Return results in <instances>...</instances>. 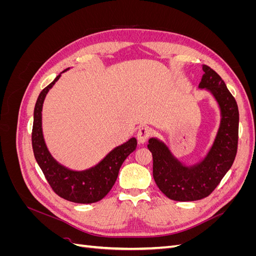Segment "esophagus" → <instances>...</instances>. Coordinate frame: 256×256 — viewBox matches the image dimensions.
<instances>
[{"instance_id": "esophagus-1", "label": "esophagus", "mask_w": 256, "mask_h": 256, "mask_svg": "<svg viewBox=\"0 0 256 256\" xmlns=\"http://www.w3.org/2000/svg\"><path fill=\"white\" fill-rule=\"evenodd\" d=\"M150 136V130L147 127H141L140 129H138V134H136V138H138V143L144 144L147 140H148Z\"/></svg>"}]
</instances>
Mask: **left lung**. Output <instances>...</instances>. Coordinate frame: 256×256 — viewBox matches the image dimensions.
I'll return each instance as SVG.
<instances>
[{"mask_svg": "<svg viewBox=\"0 0 256 256\" xmlns=\"http://www.w3.org/2000/svg\"><path fill=\"white\" fill-rule=\"evenodd\" d=\"M200 90L212 96L220 110V122L214 141L198 162H184L160 138L152 136L147 147L152 154V175L168 198L192 202L208 196L234 164L238 144L239 111L235 98L214 70L202 65Z\"/></svg>", "mask_w": 256, "mask_h": 256, "instance_id": "obj_1", "label": "left lung"}]
</instances>
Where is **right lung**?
<instances>
[{
  "label": "right lung",
  "mask_w": 256,
  "mask_h": 256,
  "mask_svg": "<svg viewBox=\"0 0 256 256\" xmlns=\"http://www.w3.org/2000/svg\"><path fill=\"white\" fill-rule=\"evenodd\" d=\"M68 69L62 72L38 96L34 109L32 145L38 166L58 196L74 203L92 204L102 200L110 192L122 164L136 150L138 142L136 138H131L114 147L94 166L79 171L63 166L52 156L42 132V106L49 90Z\"/></svg>",
  "instance_id": "obj_1"
}]
</instances>
